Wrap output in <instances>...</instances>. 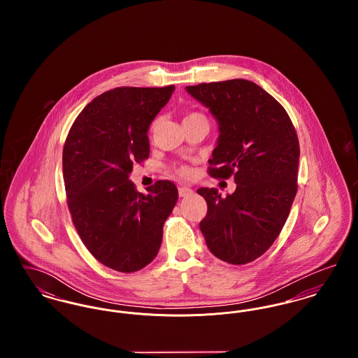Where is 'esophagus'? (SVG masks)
<instances>
[{
	"mask_svg": "<svg viewBox=\"0 0 358 358\" xmlns=\"http://www.w3.org/2000/svg\"><path fill=\"white\" fill-rule=\"evenodd\" d=\"M192 193H193V189H190V187H178V194H180V197H187V196H190Z\"/></svg>",
	"mask_w": 358,
	"mask_h": 358,
	"instance_id": "obj_1",
	"label": "esophagus"
}]
</instances>
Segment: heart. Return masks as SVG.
I'll use <instances>...</instances> for the list:
<instances>
[{"instance_id": "heart-1", "label": "heart", "mask_w": 358, "mask_h": 358, "mask_svg": "<svg viewBox=\"0 0 358 358\" xmlns=\"http://www.w3.org/2000/svg\"><path fill=\"white\" fill-rule=\"evenodd\" d=\"M197 117H203L201 114H197V113H192V114H189V115H187L185 117V120H192V118H197ZM154 126H155V122H153V124H152V130L154 129ZM176 173L178 174V176H181V177H189L190 176V169L187 168V166H177L176 168Z\"/></svg>"}]
</instances>
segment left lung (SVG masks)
Wrapping results in <instances>:
<instances>
[{"label":"left lung","mask_w":358,"mask_h":358,"mask_svg":"<svg viewBox=\"0 0 358 358\" xmlns=\"http://www.w3.org/2000/svg\"><path fill=\"white\" fill-rule=\"evenodd\" d=\"M219 123L209 174L234 176L236 190L222 197L197 190L208 205L200 222L209 251L229 264H247L279 236L296 194L299 142L283 106L254 82L187 85Z\"/></svg>","instance_id":"left-lung-1"}]
</instances>
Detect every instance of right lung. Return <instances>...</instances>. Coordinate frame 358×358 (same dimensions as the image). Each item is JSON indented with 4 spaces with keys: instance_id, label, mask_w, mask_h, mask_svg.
<instances>
[{
    "instance_id": "1",
    "label": "right lung",
    "mask_w": 358,
    "mask_h": 358,
    "mask_svg": "<svg viewBox=\"0 0 358 358\" xmlns=\"http://www.w3.org/2000/svg\"><path fill=\"white\" fill-rule=\"evenodd\" d=\"M174 85L117 87L88 103L63 149V176L72 222L87 250L108 268L136 273L158 254L164 222L178 199L157 181L148 194L129 180L150 153L148 130Z\"/></svg>"
}]
</instances>
